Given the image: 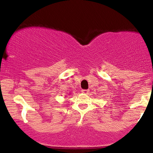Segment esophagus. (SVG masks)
<instances>
[{
    "instance_id": "34e87169",
    "label": "esophagus",
    "mask_w": 153,
    "mask_h": 153,
    "mask_svg": "<svg viewBox=\"0 0 153 153\" xmlns=\"http://www.w3.org/2000/svg\"><path fill=\"white\" fill-rule=\"evenodd\" d=\"M81 92H82V93H84V94H88V93H89V91H88V90L83 89V90H81Z\"/></svg>"
}]
</instances>
